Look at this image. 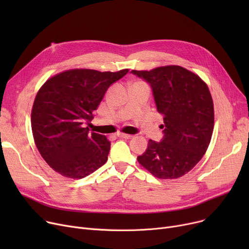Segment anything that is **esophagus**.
Masks as SVG:
<instances>
[{"label": "esophagus", "instance_id": "34e87169", "mask_svg": "<svg viewBox=\"0 0 249 249\" xmlns=\"http://www.w3.org/2000/svg\"><path fill=\"white\" fill-rule=\"evenodd\" d=\"M117 135H118V137H120V138H124V139H131L132 137H133V135H131V134H126V133H117Z\"/></svg>", "mask_w": 249, "mask_h": 249}]
</instances>
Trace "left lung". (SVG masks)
<instances>
[{
    "mask_svg": "<svg viewBox=\"0 0 249 249\" xmlns=\"http://www.w3.org/2000/svg\"><path fill=\"white\" fill-rule=\"evenodd\" d=\"M131 72L150 85L164 123L160 142L149 139L137 160L159 178H180L201 160L210 144L214 129L210 90L199 75L178 65Z\"/></svg>",
    "mask_w": 249,
    "mask_h": 249,
    "instance_id": "left-lung-1",
    "label": "left lung"
}]
</instances>
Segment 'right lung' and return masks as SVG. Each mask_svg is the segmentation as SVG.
<instances>
[{
  "label": "right lung",
  "instance_id": "obj_1",
  "mask_svg": "<svg viewBox=\"0 0 249 249\" xmlns=\"http://www.w3.org/2000/svg\"><path fill=\"white\" fill-rule=\"evenodd\" d=\"M128 71L69 70L50 77L38 90L32 133L38 151L56 173L83 178L106 163L111 142L105 135L89 133L86 125L108 88Z\"/></svg>",
  "mask_w": 249,
  "mask_h": 249
}]
</instances>
